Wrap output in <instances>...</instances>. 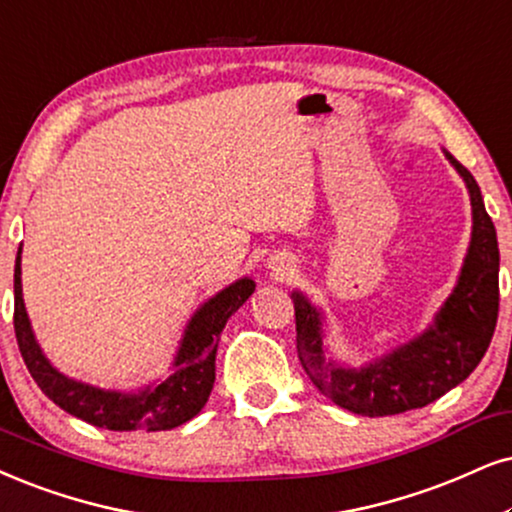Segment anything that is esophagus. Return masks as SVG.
Segmentation results:
<instances>
[{"label":"esophagus","instance_id":"obj_1","mask_svg":"<svg viewBox=\"0 0 512 512\" xmlns=\"http://www.w3.org/2000/svg\"><path fill=\"white\" fill-rule=\"evenodd\" d=\"M269 269L274 271L276 276H288L293 271V257L286 255V252H278V255L269 257Z\"/></svg>","mask_w":512,"mask_h":512}]
</instances>
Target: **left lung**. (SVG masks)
<instances>
[{"label":"left lung","mask_w":512,"mask_h":512,"mask_svg":"<svg viewBox=\"0 0 512 512\" xmlns=\"http://www.w3.org/2000/svg\"><path fill=\"white\" fill-rule=\"evenodd\" d=\"M472 205L470 245L451 295L416 338L354 368L326 357L323 312L293 290L297 357L309 380L342 409L359 416H394L423 409L461 385L487 352L498 319V241L477 181L449 151Z\"/></svg>","instance_id":"1"}]
</instances>
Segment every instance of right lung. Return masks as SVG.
<instances>
[{"label":"right lung","mask_w":512,"mask_h":512,"mask_svg":"<svg viewBox=\"0 0 512 512\" xmlns=\"http://www.w3.org/2000/svg\"><path fill=\"white\" fill-rule=\"evenodd\" d=\"M21 248L14 269V328L25 366L40 390L70 416L115 432L172 430L198 416L215 385L217 342L226 321L255 293L250 276L219 290L193 312L181 335L172 371L165 380H153L141 390H103L68 378L47 359L32 331L23 302Z\"/></svg>","instance_id":"right-lung-1"}]
</instances>
